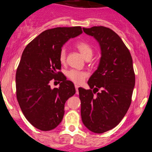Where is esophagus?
<instances>
[{"mask_svg": "<svg viewBox=\"0 0 152 152\" xmlns=\"http://www.w3.org/2000/svg\"><path fill=\"white\" fill-rule=\"evenodd\" d=\"M75 88H76V94H78V88H79V86H78L77 84L75 85Z\"/></svg>", "mask_w": 152, "mask_h": 152, "instance_id": "34e87169", "label": "esophagus"}]
</instances>
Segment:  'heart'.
<instances>
[{"mask_svg": "<svg viewBox=\"0 0 152 152\" xmlns=\"http://www.w3.org/2000/svg\"><path fill=\"white\" fill-rule=\"evenodd\" d=\"M76 47L79 50L81 55L83 56V58L86 60L90 59L93 56V49L88 43L83 42V41H80V42L76 43ZM59 60L62 64H64L66 61V50L64 49L61 50L60 55H59ZM67 76L69 78V79H71L74 83H81L87 76V73L83 71L71 69V70L68 71Z\"/></svg>", "mask_w": 152, "mask_h": 152, "instance_id": "heart-1", "label": "heart"}]
</instances>
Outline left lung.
Here are the masks:
<instances>
[{
	"label": "left lung",
	"mask_w": 152,
	"mask_h": 152,
	"mask_svg": "<svg viewBox=\"0 0 152 152\" xmlns=\"http://www.w3.org/2000/svg\"><path fill=\"white\" fill-rule=\"evenodd\" d=\"M83 30L98 41L102 56L98 69L88 81L91 89L78 88L81 118L91 132L102 134L117 126L131 105L135 85L133 61L129 50L114 31L104 26ZM99 88L102 91L94 96Z\"/></svg>",
	"instance_id": "8db88e82"
}]
</instances>
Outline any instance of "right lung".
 <instances>
[{
    "label": "right lung",
    "instance_id": "right-lung-1",
    "mask_svg": "<svg viewBox=\"0 0 152 152\" xmlns=\"http://www.w3.org/2000/svg\"><path fill=\"white\" fill-rule=\"evenodd\" d=\"M81 26L44 31L27 45L15 74L17 100L26 119L38 129L50 131L61 123L64 105L76 93L74 84L61 71L63 45L82 34ZM60 86L52 90L50 82Z\"/></svg>",
    "mask_w": 152,
    "mask_h": 152
}]
</instances>
